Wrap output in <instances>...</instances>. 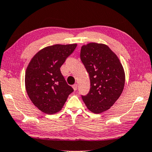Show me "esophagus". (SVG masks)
<instances>
[{
	"label": "esophagus",
	"mask_w": 152,
	"mask_h": 152,
	"mask_svg": "<svg viewBox=\"0 0 152 152\" xmlns=\"http://www.w3.org/2000/svg\"><path fill=\"white\" fill-rule=\"evenodd\" d=\"M72 88H74V91L77 90V89H78V85H77V84H74V85H73Z\"/></svg>",
	"instance_id": "1"
}]
</instances>
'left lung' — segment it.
Segmentation results:
<instances>
[{
    "label": "left lung",
    "instance_id": "obj_1",
    "mask_svg": "<svg viewBox=\"0 0 152 152\" xmlns=\"http://www.w3.org/2000/svg\"><path fill=\"white\" fill-rule=\"evenodd\" d=\"M80 57L90 80V91L81 95L83 100L91 112H104L115 104L124 90L123 66L117 56L103 44L82 46Z\"/></svg>",
    "mask_w": 152,
    "mask_h": 152
}]
</instances>
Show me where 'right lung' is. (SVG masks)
<instances>
[{"label": "right lung", "instance_id": "obj_1", "mask_svg": "<svg viewBox=\"0 0 152 152\" xmlns=\"http://www.w3.org/2000/svg\"><path fill=\"white\" fill-rule=\"evenodd\" d=\"M77 44H56L32 58L25 76L26 92L35 106L46 114L61 110L74 89L66 83L60 67Z\"/></svg>", "mask_w": 152, "mask_h": 152}]
</instances>
